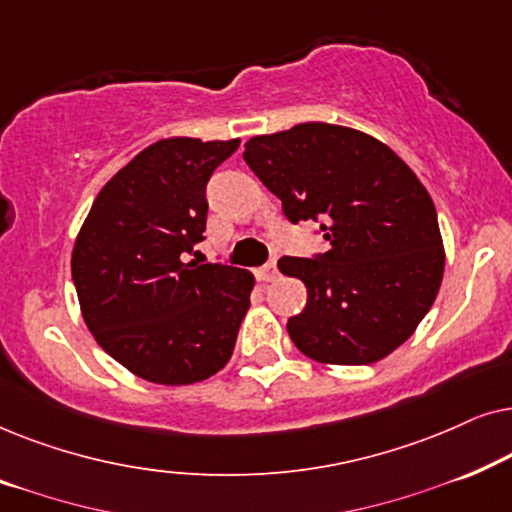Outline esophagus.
Returning a JSON list of instances; mask_svg holds the SVG:
<instances>
[{"mask_svg": "<svg viewBox=\"0 0 512 512\" xmlns=\"http://www.w3.org/2000/svg\"><path fill=\"white\" fill-rule=\"evenodd\" d=\"M277 275H279V272H277V261H275V258H272L270 263L263 265L261 277H263V282H272V279H277Z\"/></svg>", "mask_w": 512, "mask_h": 512, "instance_id": "34e87169", "label": "esophagus"}]
</instances>
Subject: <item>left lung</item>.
Returning a JSON list of instances; mask_svg holds the SVG:
<instances>
[{
	"instance_id": "8db88e82",
	"label": "left lung",
	"mask_w": 512,
	"mask_h": 512,
	"mask_svg": "<svg viewBox=\"0 0 512 512\" xmlns=\"http://www.w3.org/2000/svg\"><path fill=\"white\" fill-rule=\"evenodd\" d=\"M244 160L286 219L317 223L328 244L277 263L307 286L305 310L286 324L293 345L338 366H366L403 345L445 268L436 207L417 174L387 144L331 123L249 139Z\"/></svg>"
}]
</instances>
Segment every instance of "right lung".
I'll return each instance as SVG.
<instances>
[{
    "instance_id": "obj_1",
    "label": "right lung",
    "mask_w": 512,
    "mask_h": 512,
    "mask_svg": "<svg viewBox=\"0 0 512 512\" xmlns=\"http://www.w3.org/2000/svg\"><path fill=\"white\" fill-rule=\"evenodd\" d=\"M240 139H160L97 195L72 254L83 319L111 359L156 384L226 366L254 275L186 261L205 240L207 184Z\"/></svg>"
}]
</instances>
